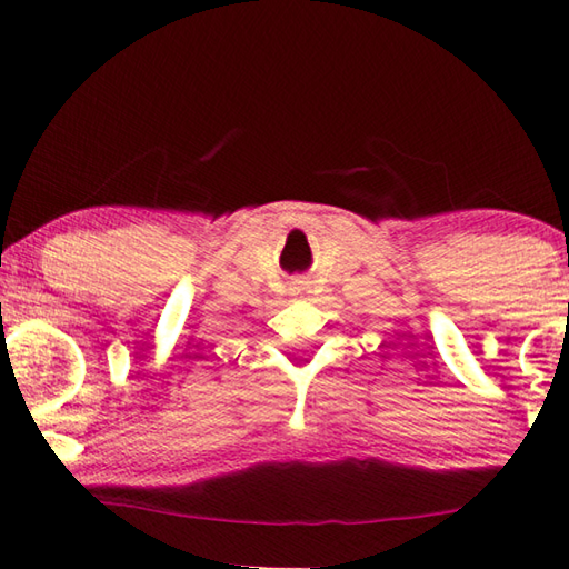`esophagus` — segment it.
<instances>
[{
    "mask_svg": "<svg viewBox=\"0 0 569 569\" xmlns=\"http://www.w3.org/2000/svg\"><path fill=\"white\" fill-rule=\"evenodd\" d=\"M291 291H293V296H298V298H306V296H308V286H306L303 281H296V283L291 286Z\"/></svg>",
    "mask_w": 569,
    "mask_h": 569,
    "instance_id": "obj_1",
    "label": "esophagus"
}]
</instances>
